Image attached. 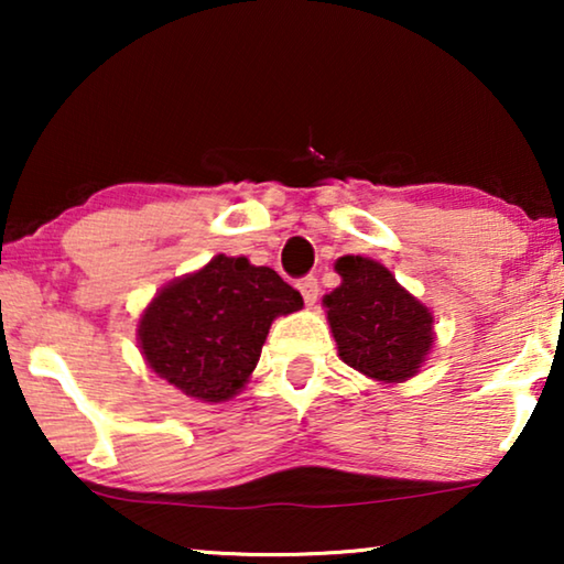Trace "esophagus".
<instances>
[{"label":"esophagus","instance_id":"esophagus-1","mask_svg":"<svg viewBox=\"0 0 564 564\" xmlns=\"http://www.w3.org/2000/svg\"><path fill=\"white\" fill-rule=\"evenodd\" d=\"M297 288H300V292H303L305 305H315V300H318V295H321L318 280H315L313 274H311V276H303V280L297 282Z\"/></svg>","mask_w":564,"mask_h":564}]
</instances>
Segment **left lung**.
Instances as JSON below:
<instances>
[{
	"mask_svg": "<svg viewBox=\"0 0 564 564\" xmlns=\"http://www.w3.org/2000/svg\"><path fill=\"white\" fill-rule=\"evenodd\" d=\"M336 272L341 284L323 303L338 357L372 380L400 382L413 377L434 338L429 307L408 295L372 259L341 257Z\"/></svg>",
	"mask_w": 564,
	"mask_h": 564,
	"instance_id": "left-lung-1",
	"label": "left lung"
}]
</instances>
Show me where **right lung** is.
Here are the masks:
<instances>
[{
    "label": "right lung",
    "instance_id": "1",
    "mask_svg": "<svg viewBox=\"0 0 564 564\" xmlns=\"http://www.w3.org/2000/svg\"><path fill=\"white\" fill-rule=\"evenodd\" d=\"M300 307L303 295L274 269L220 253L153 297L138 338L159 377L184 395L223 403L249 380L276 315Z\"/></svg>",
    "mask_w": 564,
    "mask_h": 564
}]
</instances>
